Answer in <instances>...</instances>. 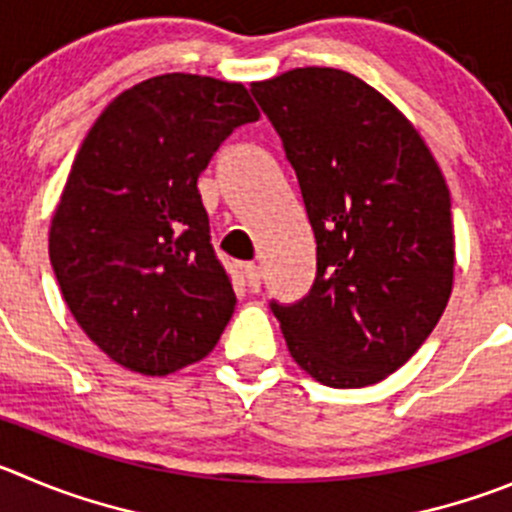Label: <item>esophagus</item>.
Instances as JSON below:
<instances>
[{"instance_id": "obj_1", "label": "esophagus", "mask_w": 512, "mask_h": 512, "mask_svg": "<svg viewBox=\"0 0 512 512\" xmlns=\"http://www.w3.org/2000/svg\"><path fill=\"white\" fill-rule=\"evenodd\" d=\"M242 270H245L247 288H250L252 293H257V290L262 288V272H260V267H257L255 262H247V265L242 267Z\"/></svg>"}]
</instances>
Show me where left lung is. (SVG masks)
Listing matches in <instances>:
<instances>
[{
    "label": "left lung",
    "mask_w": 512,
    "mask_h": 512,
    "mask_svg": "<svg viewBox=\"0 0 512 512\" xmlns=\"http://www.w3.org/2000/svg\"><path fill=\"white\" fill-rule=\"evenodd\" d=\"M250 93L298 176L315 280L270 300L290 356L315 381L358 389L427 341L452 293L450 189L422 136L356 75L295 68Z\"/></svg>",
    "instance_id": "left-lung-1"
}]
</instances>
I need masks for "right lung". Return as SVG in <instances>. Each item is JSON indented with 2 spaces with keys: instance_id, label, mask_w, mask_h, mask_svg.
Masks as SVG:
<instances>
[{
  "instance_id": "obj_1",
  "label": "right lung",
  "mask_w": 512,
  "mask_h": 512,
  "mask_svg": "<svg viewBox=\"0 0 512 512\" xmlns=\"http://www.w3.org/2000/svg\"><path fill=\"white\" fill-rule=\"evenodd\" d=\"M257 118L240 83L169 73L118 95L85 136L50 262L75 321L116 364L166 376L217 346L237 298L197 179Z\"/></svg>"
}]
</instances>
